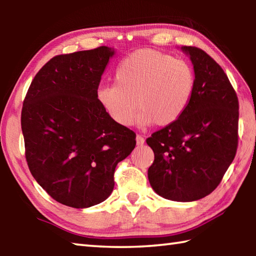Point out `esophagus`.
Returning a JSON list of instances; mask_svg holds the SVG:
<instances>
[{"instance_id":"obj_1","label":"esophagus","mask_w":256,"mask_h":256,"mask_svg":"<svg viewBox=\"0 0 256 256\" xmlns=\"http://www.w3.org/2000/svg\"><path fill=\"white\" fill-rule=\"evenodd\" d=\"M144 138L142 136H140V134H138L136 136V144L138 146H142V144H144Z\"/></svg>"}]
</instances>
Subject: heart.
<instances>
[{
  "mask_svg": "<svg viewBox=\"0 0 256 256\" xmlns=\"http://www.w3.org/2000/svg\"><path fill=\"white\" fill-rule=\"evenodd\" d=\"M114 79L115 84L98 89L97 98L122 126L133 124L136 106L141 126L172 124L185 112L194 89V74L188 64L154 50L128 55L116 68Z\"/></svg>",
  "mask_w": 256,
  "mask_h": 256,
  "instance_id": "heart-1",
  "label": "heart"
}]
</instances>
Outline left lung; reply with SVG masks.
<instances>
[{"instance_id":"obj_1","label":"left lung","mask_w":256,"mask_h":256,"mask_svg":"<svg viewBox=\"0 0 256 256\" xmlns=\"http://www.w3.org/2000/svg\"><path fill=\"white\" fill-rule=\"evenodd\" d=\"M180 50L193 64V94L176 122L146 138L154 154L148 178L158 196L192 202L214 190L235 158L238 99L226 73L204 50Z\"/></svg>"}]
</instances>
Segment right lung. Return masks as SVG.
Listing matches in <instances>:
<instances>
[{"instance_id":"add662e5","label":"right lung","mask_w":256,"mask_h":256,"mask_svg":"<svg viewBox=\"0 0 256 256\" xmlns=\"http://www.w3.org/2000/svg\"><path fill=\"white\" fill-rule=\"evenodd\" d=\"M112 47L58 55L30 84L21 112L26 159L55 201L84 209L105 201L114 172L136 146V133L110 118L97 90Z\"/></svg>"}]
</instances>
